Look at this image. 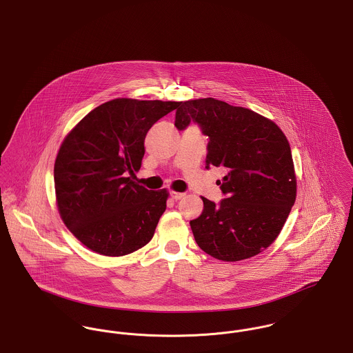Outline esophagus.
<instances>
[{
	"label": "esophagus",
	"mask_w": 353,
	"mask_h": 353,
	"mask_svg": "<svg viewBox=\"0 0 353 353\" xmlns=\"http://www.w3.org/2000/svg\"><path fill=\"white\" fill-rule=\"evenodd\" d=\"M170 196H172L173 200H180V199H183L185 196V193L184 192H174V190H172Z\"/></svg>",
	"instance_id": "esophagus-1"
}]
</instances>
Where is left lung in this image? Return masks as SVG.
Listing matches in <instances>:
<instances>
[{"mask_svg":"<svg viewBox=\"0 0 353 353\" xmlns=\"http://www.w3.org/2000/svg\"><path fill=\"white\" fill-rule=\"evenodd\" d=\"M197 123L208 137L205 168L227 170L219 181L225 199L201 197L204 210L190 220L199 247L219 261L251 258L276 239L296 201L290 145L270 119L214 98L181 102L174 126Z\"/></svg>","mask_w":353,"mask_h":353,"instance_id":"1","label":"left lung"}]
</instances>
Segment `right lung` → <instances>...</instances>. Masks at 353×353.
<instances>
[{"label":"right lung","mask_w":353,"mask_h":353,"mask_svg":"<svg viewBox=\"0 0 353 353\" xmlns=\"http://www.w3.org/2000/svg\"><path fill=\"white\" fill-rule=\"evenodd\" d=\"M180 103L112 99L90 111L64 138L54 161L57 210L90 250L122 256L153 238L168 190H146L132 176L141 168L146 133Z\"/></svg>","instance_id":"add662e5"}]
</instances>
